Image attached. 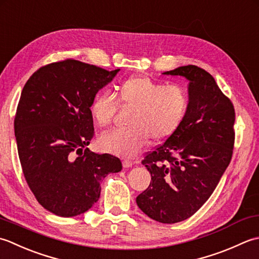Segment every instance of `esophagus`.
<instances>
[{"mask_svg": "<svg viewBox=\"0 0 259 259\" xmlns=\"http://www.w3.org/2000/svg\"><path fill=\"white\" fill-rule=\"evenodd\" d=\"M132 165H133V162L130 161V160H124L123 161V167L127 168V167H131Z\"/></svg>", "mask_w": 259, "mask_h": 259, "instance_id": "esophagus-1", "label": "esophagus"}]
</instances>
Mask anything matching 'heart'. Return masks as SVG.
Here are the masks:
<instances>
[{"instance_id":"obj_1","label":"heart","mask_w":259,"mask_h":259,"mask_svg":"<svg viewBox=\"0 0 259 259\" xmlns=\"http://www.w3.org/2000/svg\"><path fill=\"white\" fill-rule=\"evenodd\" d=\"M118 103L133 108L128 118L130 128L112 130L103 134L99 145L104 151L122 156H135L149 143V139L160 142L171 136L186 116L189 99L179 85H164L149 77L134 76L125 79L112 93L98 94L89 112L100 127L112 123Z\"/></svg>"}]
</instances>
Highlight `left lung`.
I'll return each mask as SVG.
<instances>
[{
    "label": "left lung",
    "instance_id": "1",
    "mask_svg": "<svg viewBox=\"0 0 259 259\" xmlns=\"http://www.w3.org/2000/svg\"><path fill=\"white\" fill-rule=\"evenodd\" d=\"M164 73L190 81L188 110L177 131L145 154L142 164L151 183L136 203L151 219L176 224L196 213L218 186L233 157L236 115L202 68L189 65Z\"/></svg>",
    "mask_w": 259,
    "mask_h": 259
}]
</instances>
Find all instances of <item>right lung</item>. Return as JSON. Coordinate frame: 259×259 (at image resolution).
I'll return each instance as SVG.
<instances>
[{"label":"right lung","mask_w":259,"mask_h":259,"mask_svg":"<svg viewBox=\"0 0 259 259\" xmlns=\"http://www.w3.org/2000/svg\"><path fill=\"white\" fill-rule=\"evenodd\" d=\"M118 70L75 59L51 62L21 93L14 133L23 176L42 207L60 217L91 209L103 179L123 167L118 157L86 147L95 135L89 107Z\"/></svg>","instance_id":"obj_1"}]
</instances>
